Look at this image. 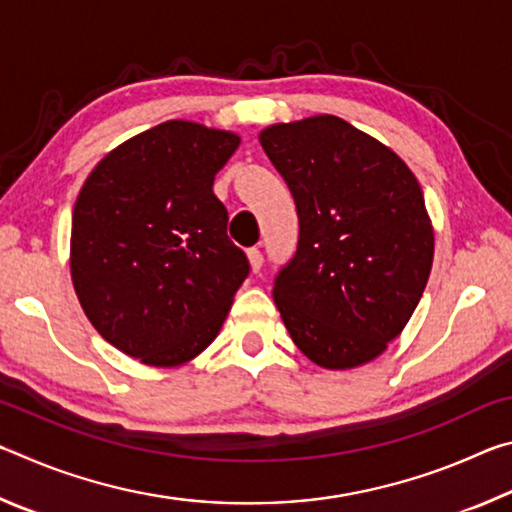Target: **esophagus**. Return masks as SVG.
<instances>
[{
    "label": "esophagus",
    "instance_id": "esophagus-1",
    "mask_svg": "<svg viewBox=\"0 0 512 512\" xmlns=\"http://www.w3.org/2000/svg\"><path fill=\"white\" fill-rule=\"evenodd\" d=\"M248 259H250V266H253L255 273H257L259 268H262V264H264V255H262V250H259V248H250V250H248Z\"/></svg>",
    "mask_w": 512,
    "mask_h": 512
}]
</instances>
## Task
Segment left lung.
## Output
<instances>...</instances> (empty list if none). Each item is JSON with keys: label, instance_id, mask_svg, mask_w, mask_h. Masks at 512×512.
<instances>
[{"label": "left lung", "instance_id": "8db88e82", "mask_svg": "<svg viewBox=\"0 0 512 512\" xmlns=\"http://www.w3.org/2000/svg\"><path fill=\"white\" fill-rule=\"evenodd\" d=\"M262 149L298 210L273 298L293 343L329 370L386 350L427 287L433 230L411 169L334 115L268 126Z\"/></svg>", "mask_w": 512, "mask_h": 512}]
</instances>
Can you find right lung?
Masks as SVG:
<instances>
[{"mask_svg":"<svg viewBox=\"0 0 512 512\" xmlns=\"http://www.w3.org/2000/svg\"><path fill=\"white\" fill-rule=\"evenodd\" d=\"M239 137L164 121L108 153L72 214V280L94 329L149 366L210 345L250 273L214 176Z\"/></svg>","mask_w":512,"mask_h":512,"instance_id":"1","label":"right lung"}]
</instances>
